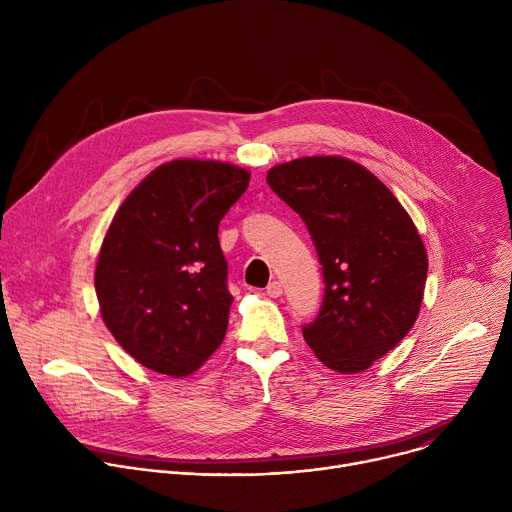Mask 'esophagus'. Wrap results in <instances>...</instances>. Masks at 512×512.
<instances>
[{
    "label": "esophagus",
    "mask_w": 512,
    "mask_h": 512,
    "mask_svg": "<svg viewBox=\"0 0 512 512\" xmlns=\"http://www.w3.org/2000/svg\"><path fill=\"white\" fill-rule=\"evenodd\" d=\"M283 294V285L279 283V281H271L269 285H267V296L269 298H279Z\"/></svg>",
    "instance_id": "esophagus-1"
}]
</instances>
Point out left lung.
I'll return each mask as SVG.
<instances>
[{"instance_id": "1", "label": "left lung", "mask_w": 512, "mask_h": 512, "mask_svg": "<svg viewBox=\"0 0 512 512\" xmlns=\"http://www.w3.org/2000/svg\"><path fill=\"white\" fill-rule=\"evenodd\" d=\"M267 184L308 227L324 300L304 340L328 369L367 371L413 328L427 255L411 216L367 168L314 156L279 164Z\"/></svg>"}]
</instances>
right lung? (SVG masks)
<instances>
[{
	"label": "right lung",
	"mask_w": 512,
	"mask_h": 512,
	"mask_svg": "<svg viewBox=\"0 0 512 512\" xmlns=\"http://www.w3.org/2000/svg\"><path fill=\"white\" fill-rule=\"evenodd\" d=\"M249 178L225 162L174 160L119 206L95 289L107 328L143 367L186 377L225 340L233 296L218 225Z\"/></svg>",
	"instance_id": "1"
}]
</instances>
